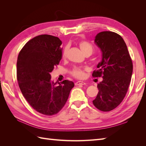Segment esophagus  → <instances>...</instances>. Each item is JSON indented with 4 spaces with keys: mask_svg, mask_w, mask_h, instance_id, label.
Segmentation results:
<instances>
[{
    "mask_svg": "<svg viewBox=\"0 0 146 146\" xmlns=\"http://www.w3.org/2000/svg\"><path fill=\"white\" fill-rule=\"evenodd\" d=\"M75 85H76V86H78V85H86V83L85 82H82V81H78V82H76V83H75Z\"/></svg>",
    "mask_w": 146,
    "mask_h": 146,
    "instance_id": "esophagus-1",
    "label": "esophagus"
}]
</instances>
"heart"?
Masks as SVG:
<instances>
[{
	"instance_id": "1",
	"label": "heart",
	"mask_w": 146,
	"mask_h": 146,
	"mask_svg": "<svg viewBox=\"0 0 146 146\" xmlns=\"http://www.w3.org/2000/svg\"><path fill=\"white\" fill-rule=\"evenodd\" d=\"M78 46L80 47L81 50L85 54L87 52H92V47L89 42H88L85 41H80L78 42ZM66 54H67V48H65L63 53V57H66ZM72 76L75 78L78 79H83L85 77V69H84L82 68L76 67L74 68L70 72Z\"/></svg>"
}]
</instances>
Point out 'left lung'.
Segmentation results:
<instances>
[{"instance_id":"8db88e82","label":"left lung","mask_w":146,"mask_h":146,"mask_svg":"<svg viewBox=\"0 0 146 146\" xmlns=\"http://www.w3.org/2000/svg\"><path fill=\"white\" fill-rule=\"evenodd\" d=\"M94 42L102 52V60L92 77H102L98 94L92 100L102 111L116 108L124 98L133 72V64L125 41L120 35L110 31L97 34Z\"/></svg>"}]
</instances>
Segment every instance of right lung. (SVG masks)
Segmentation results:
<instances>
[{"label": "right lung", "instance_id": "1", "mask_svg": "<svg viewBox=\"0 0 146 146\" xmlns=\"http://www.w3.org/2000/svg\"><path fill=\"white\" fill-rule=\"evenodd\" d=\"M62 42L41 35L25 44L17 61V79L25 99L34 110L46 116L58 113L74 86L72 81L54 83L50 72L61 59Z\"/></svg>", "mask_w": 146, "mask_h": 146}]
</instances>
